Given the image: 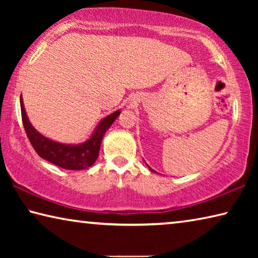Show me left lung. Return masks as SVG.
<instances>
[{
    "label": "left lung",
    "instance_id": "8db88e82",
    "mask_svg": "<svg viewBox=\"0 0 258 258\" xmlns=\"http://www.w3.org/2000/svg\"><path fill=\"white\" fill-rule=\"evenodd\" d=\"M147 166H148V165H147ZM148 167H149V169H150V171H151V172H154V173H157L156 171H154V169H152V168L150 167V166H148Z\"/></svg>",
    "mask_w": 258,
    "mask_h": 258
}]
</instances>
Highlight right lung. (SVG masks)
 <instances>
[{"label": "right lung", "instance_id": "right-lung-1", "mask_svg": "<svg viewBox=\"0 0 258 258\" xmlns=\"http://www.w3.org/2000/svg\"><path fill=\"white\" fill-rule=\"evenodd\" d=\"M20 108L26 134H27L30 143H32L38 156L50 161L51 164L64 169H71V171L86 169L95 163V160L98 159L100 146H101L104 133L107 132L108 128L110 127L120 113V110H116L104 117L99 121L93 133L86 141L78 143V145H72V143L53 141V140L46 138L38 132L28 119L21 95Z\"/></svg>", "mask_w": 258, "mask_h": 258}]
</instances>
